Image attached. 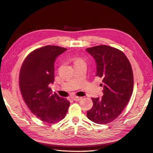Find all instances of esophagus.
Here are the masks:
<instances>
[{
	"instance_id": "esophagus-1",
	"label": "esophagus",
	"mask_w": 153,
	"mask_h": 153,
	"mask_svg": "<svg viewBox=\"0 0 153 153\" xmlns=\"http://www.w3.org/2000/svg\"><path fill=\"white\" fill-rule=\"evenodd\" d=\"M72 98L74 101H79L82 99V97H77V96H74Z\"/></svg>"
}]
</instances>
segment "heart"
<instances>
[{"instance_id": "1", "label": "heart", "mask_w": 153, "mask_h": 153, "mask_svg": "<svg viewBox=\"0 0 153 153\" xmlns=\"http://www.w3.org/2000/svg\"><path fill=\"white\" fill-rule=\"evenodd\" d=\"M78 61H82V60H81V59H77V62H78Z\"/></svg>"}]
</instances>
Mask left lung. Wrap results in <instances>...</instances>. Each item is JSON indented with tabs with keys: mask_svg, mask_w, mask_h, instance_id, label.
<instances>
[{
	"mask_svg": "<svg viewBox=\"0 0 153 153\" xmlns=\"http://www.w3.org/2000/svg\"><path fill=\"white\" fill-rule=\"evenodd\" d=\"M86 51L94 58L96 76L102 79L103 95L92 98L94 105L87 117L98 124H107L118 117L133 90V74L128 58L121 50L101 45Z\"/></svg>",
	"mask_w": 153,
	"mask_h": 153,
	"instance_id": "1",
	"label": "left lung"
}]
</instances>
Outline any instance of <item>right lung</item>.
<instances>
[{"instance_id": "add662e5", "label": "right lung", "mask_w": 153, "mask_h": 153, "mask_svg": "<svg viewBox=\"0 0 153 153\" xmlns=\"http://www.w3.org/2000/svg\"><path fill=\"white\" fill-rule=\"evenodd\" d=\"M67 50L55 46H46L33 51L26 57L20 69L19 85L27 106L42 121L54 123L65 117L70 101L49 88L54 82L56 58Z\"/></svg>"}]
</instances>
